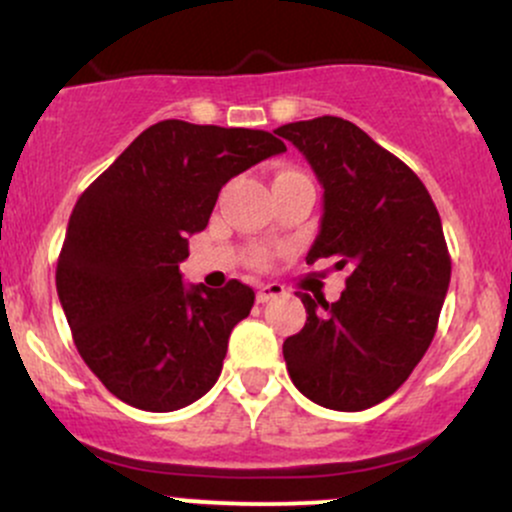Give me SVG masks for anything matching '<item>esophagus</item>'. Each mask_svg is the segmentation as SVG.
<instances>
[{"label":"esophagus","instance_id":"obj_1","mask_svg":"<svg viewBox=\"0 0 512 512\" xmlns=\"http://www.w3.org/2000/svg\"><path fill=\"white\" fill-rule=\"evenodd\" d=\"M280 295H285V288L280 283H261L256 288V300L258 302H268L273 298H280Z\"/></svg>","mask_w":512,"mask_h":512}]
</instances>
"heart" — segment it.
I'll return each instance as SVG.
<instances>
[{
	"mask_svg": "<svg viewBox=\"0 0 512 512\" xmlns=\"http://www.w3.org/2000/svg\"><path fill=\"white\" fill-rule=\"evenodd\" d=\"M266 261H268L266 256H258V261H256V263H258V266H266Z\"/></svg>",
	"mask_w": 512,
	"mask_h": 512,
	"instance_id": "b5f03b06",
	"label": "heart"
}]
</instances>
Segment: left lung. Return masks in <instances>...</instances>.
I'll return each instance as SVG.
<instances>
[{
    "label": "left lung",
    "mask_w": 512,
    "mask_h": 512,
    "mask_svg": "<svg viewBox=\"0 0 512 512\" xmlns=\"http://www.w3.org/2000/svg\"><path fill=\"white\" fill-rule=\"evenodd\" d=\"M324 190L307 263L349 266L342 298L300 293L307 322L283 342L295 388L329 410L378 405L408 381L437 332L452 276L442 219L422 180L342 117L278 126Z\"/></svg>",
    "instance_id": "8db88e82"
}]
</instances>
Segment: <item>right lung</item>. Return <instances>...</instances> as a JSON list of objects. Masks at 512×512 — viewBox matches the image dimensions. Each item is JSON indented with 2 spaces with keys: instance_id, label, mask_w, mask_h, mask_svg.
<instances>
[{
  "instance_id": "add662e5",
  "label": "right lung",
  "mask_w": 512,
  "mask_h": 512,
  "mask_svg": "<svg viewBox=\"0 0 512 512\" xmlns=\"http://www.w3.org/2000/svg\"><path fill=\"white\" fill-rule=\"evenodd\" d=\"M283 151L268 131L166 119L75 202L58 298L82 361L126 405L180 410L217 383L229 334L256 295L239 280L188 288L178 266L222 185Z\"/></svg>"
}]
</instances>
